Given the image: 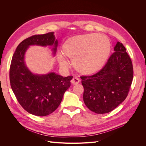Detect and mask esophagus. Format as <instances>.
<instances>
[{"instance_id":"esophagus-1","label":"esophagus","mask_w":146,"mask_h":146,"mask_svg":"<svg viewBox=\"0 0 146 146\" xmlns=\"http://www.w3.org/2000/svg\"><path fill=\"white\" fill-rule=\"evenodd\" d=\"M79 82H80V79L77 77H74L71 80L72 85H77V84L79 83Z\"/></svg>"}]
</instances>
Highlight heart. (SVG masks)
<instances>
[{"label":"heart","instance_id":"1","mask_svg":"<svg viewBox=\"0 0 146 146\" xmlns=\"http://www.w3.org/2000/svg\"><path fill=\"white\" fill-rule=\"evenodd\" d=\"M111 50L108 38L96 33L84 34L68 38L62 46L63 54L72 61L74 68L84 75L94 74L104 67ZM59 63L65 68L68 62L58 54Z\"/></svg>","mask_w":146,"mask_h":146}]
</instances>
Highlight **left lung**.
Masks as SVG:
<instances>
[{
    "label": "left lung",
    "mask_w": 146,
    "mask_h": 146,
    "mask_svg": "<svg viewBox=\"0 0 146 146\" xmlns=\"http://www.w3.org/2000/svg\"><path fill=\"white\" fill-rule=\"evenodd\" d=\"M114 50L99 72L80 77L84 102L98 114L109 113L120 105L126 99L133 80V65L125 47L117 42Z\"/></svg>",
    "instance_id": "left-lung-1"
}]
</instances>
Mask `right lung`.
<instances>
[{"label":"right lung","mask_w":146,"mask_h":146,"mask_svg":"<svg viewBox=\"0 0 146 146\" xmlns=\"http://www.w3.org/2000/svg\"><path fill=\"white\" fill-rule=\"evenodd\" d=\"M54 33L36 35L24 39L12 57L10 68L11 89L23 108L35 116H47L58 107L73 77H63L55 72L34 74L26 66L24 55L30 46H54L52 50L55 54L58 41Z\"/></svg>","instance_id":"add662e5"}]
</instances>
